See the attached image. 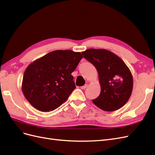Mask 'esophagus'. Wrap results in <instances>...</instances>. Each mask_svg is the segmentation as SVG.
<instances>
[{
	"instance_id": "34e87169",
	"label": "esophagus",
	"mask_w": 155,
	"mask_h": 155,
	"mask_svg": "<svg viewBox=\"0 0 155 155\" xmlns=\"http://www.w3.org/2000/svg\"><path fill=\"white\" fill-rule=\"evenodd\" d=\"M87 87H88V85H87V84H85V85H83V86L81 87V89H85Z\"/></svg>"
}]
</instances>
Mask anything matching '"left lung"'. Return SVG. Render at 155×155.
<instances>
[{"label": "left lung", "instance_id": "1", "mask_svg": "<svg viewBox=\"0 0 155 155\" xmlns=\"http://www.w3.org/2000/svg\"><path fill=\"white\" fill-rule=\"evenodd\" d=\"M83 57L97 69L101 87L100 94L92 102L105 111L122 107L131 95L133 78L124 61L105 49L90 48L82 51Z\"/></svg>", "mask_w": 155, "mask_h": 155}]
</instances>
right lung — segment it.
I'll return each instance as SVG.
<instances>
[{
  "label": "right lung",
  "instance_id": "right-lung-1",
  "mask_svg": "<svg viewBox=\"0 0 155 155\" xmlns=\"http://www.w3.org/2000/svg\"><path fill=\"white\" fill-rule=\"evenodd\" d=\"M83 58L80 52L55 50L30 63L26 68L22 91L36 109L49 112L67 100L76 88L71 74Z\"/></svg>",
  "mask_w": 155,
  "mask_h": 155
}]
</instances>
